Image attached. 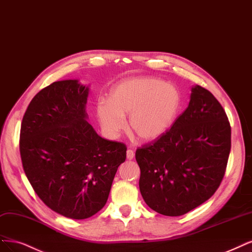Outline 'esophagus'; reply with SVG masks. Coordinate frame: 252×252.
<instances>
[{
	"label": "esophagus",
	"mask_w": 252,
	"mask_h": 252,
	"mask_svg": "<svg viewBox=\"0 0 252 252\" xmlns=\"http://www.w3.org/2000/svg\"><path fill=\"white\" fill-rule=\"evenodd\" d=\"M126 154H127V158L128 159H132L134 158V151L131 150V149H128Z\"/></svg>",
	"instance_id": "obj_1"
}]
</instances>
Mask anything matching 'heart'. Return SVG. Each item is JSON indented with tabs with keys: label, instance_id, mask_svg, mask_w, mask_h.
<instances>
[{
	"label": "heart",
	"instance_id": "b5f03b06",
	"mask_svg": "<svg viewBox=\"0 0 252 252\" xmlns=\"http://www.w3.org/2000/svg\"><path fill=\"white\" fill-rule=\"evenodd\" d=\"M178 90L155 78L142 77L121 81L112 88L109 102L98 103L97 115L102 127L117 136L129 125L144 142L158 140L174 124L180 108Z\"/></svg>",
	"mask_w": 252,
	"mask_h": 252
}]
</instances>
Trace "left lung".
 Listing matches in <instances>:
<instances>
[{"instance_id":"left-lung-1","label":"left lung","mask_w":252,"mask_h":252,"mask_svg":"<svg viewBox=\"0 0 252 252\" xmlns=\"http://www.w3.org/2000/svg\"><path fill=\"white\" fill-rule=\"evenodd\" d=\"M230 147L226 112L210 91L194 86L188 108L168 131L135 151L147 205L176 217L209 200L224 177Z\"/></svg>"}]
</instances>
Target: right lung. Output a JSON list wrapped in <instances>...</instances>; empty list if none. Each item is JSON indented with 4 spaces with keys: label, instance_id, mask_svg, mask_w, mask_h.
Here are the masks:
<instances>
[{
    "label": "right lung",
    "instance_id": "add662e5",
    "mask_svg": "<svg viewBox=\"0 0 252 252\" xmlns=\"http://www.w3.org/2000/svg\"><path fill=\"white\" fill-rule=\"evenodd\" d=\"M89 88L56 81L37 93L23 117L20 152L34 192L52 211L82 220L106 204L124 143L99 136L85 111Z\"/></svg>",
    "mask_w": 252,
    "mask_h": 252
}]
</instances>
